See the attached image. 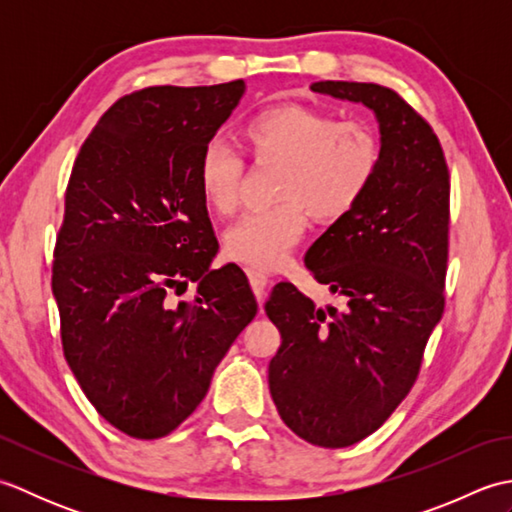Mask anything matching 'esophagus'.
<instances>
[{
	"label": "esophagus",
	"instance_id": "34e87169",
	"mask_svg": "<svg viewBox=\"0 0 512 512\" xmlns=\"http://www.w3.org/2000/svg\"><path fill=\"white\" fill-rule=\"evenodd\" d=\"M246 275L250 279V286H253L257 299L262 301L266 297L270 284H273V279H270V275H266L264 270H257V268H246Z\"/></svg>",
	"mask_w": 512,
	"mask_h": 512
}]
</instances>
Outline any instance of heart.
Returning <instances> with one entry per match:
<instances>
[{
  "instance_id": "heart-1",
  "label": "heart",
  "mask_w": 512,
  "mask_h": 512,
  "mask_svg": "<svg viewBox=\"0 0 512 512\" xmlns=\"http://www.w3.org/2000/svg\"><path fill=\"white\" fill-rule=\"evenodd\" d=\"M239 136L259 165L284 167L277 184L281 204L244 215L224 235L226 255L253 268L284 262L306 233L308 213L321 224L343 220L372 187L380 165L372 125L361 118L339 121L317 107H268L250 116ZM242 178V158L222 140L202 149L198 184L215 213H235Z\"/></svg>"
}]
</instances>
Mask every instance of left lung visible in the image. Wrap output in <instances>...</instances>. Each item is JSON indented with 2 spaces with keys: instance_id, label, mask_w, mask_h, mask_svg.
<instances>
[{
  "instance_id": "8db88e82",
  "label": "left lung",
  "mask_w": 512,
  "mask_h": 512,
  "mask_svg": "<svg viewBox=\"0 0 512 512\" xmlns=\"http://www.w3.org/2000/svg\"><path fill=\"white\" fill-rule=\"evenodd\" d=\"M310 90L374 112L380 165L363 200L306 253V268L345 308H317L288 281L266 301L281 334L268 385L299 438L343 449L405 400L442 319L449 169L431 125L394 90L354 81Z\"/></svg>"
}]
</instances>
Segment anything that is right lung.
Instances as JSON below:
<instances>
[{"label": "right lung", "instance_id": "obj_1", "mask_svg": "<svg viewBox=\"0 0 512 512\" xmlns=\"http://www.w3.org/2000/svg\"><path fill=\"white\" fill-rule=\"evenodd\" d=\"M242 79L145 88L96 123L74 160L54 246L52 295L74 378L138 440L167 436L209 391L257 301L217 253L198 158L237 107ZM189 280L193 302H176Z\"/></svg>", "mask_w": 512, "mask_h": 512}]
</instances>
